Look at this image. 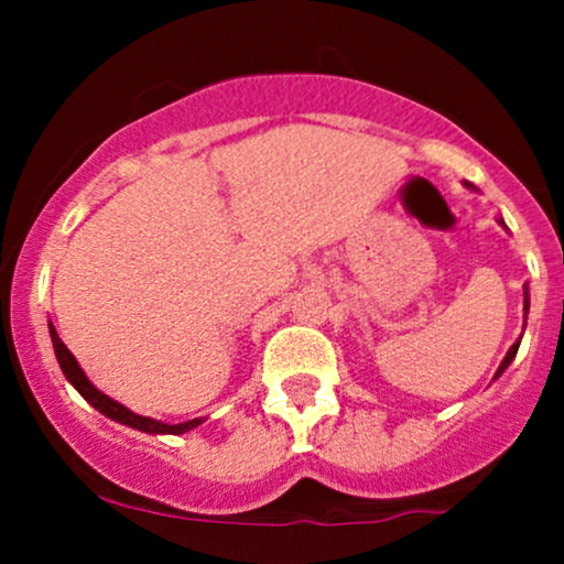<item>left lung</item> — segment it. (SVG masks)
<instances>
[{
  "instance_id": "obj_1",
  "label": "left lung",
  "mask_w": 564,
  "mask_h": 564,
  "mask_svg": "<svg viewBox=\"0 0 564 564\" xmlns=\"http://www.w3.org/2000/svg\"><path fill=\"white\" fill-rule=\"evenodd\" d=\"M467 187H471V191H475V185H471V183H467ZM498 223H501V225H503V219H498ZM503 228H507V225H503ZM522 310H525V315H528V310H530V296H528V286H525V307H522ZM517 349H520V339H517V341H514V345H511V347H509L507 358H503V360H501V366H498L496 377H501V373H503V371H507V368H509V364H511V360H514Z\"/></svg>"
}]
</instances>
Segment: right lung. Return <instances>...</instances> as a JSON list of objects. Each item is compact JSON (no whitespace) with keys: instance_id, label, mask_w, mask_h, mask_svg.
I'll use <instances>...</instances> for the list:
<instances>
[{"instance_id":"add662e5","label":"right lung","mask_w":564,"mask_h":564,"mask_svg":"<svg viewBox=\"0 0 564 564\" xmlns=\"http://www.w3.org/2000/svg\"><path fill=\"white\" fill-rule=\"evenodd\" d=\"M50 336H53L55 358H57V364H61V371L66 373V379L76 387V392H79L89 405L97 408V411H100L102 416L113 419V422H119V424L132 426V430L148 432V435H183V432L196 430V426L204 422V419H191V422H183V424H164V422H156V419H151V416H140V413L129 411V408H124L121 403H116L113 398L102 394L93 384V381L87 379V373H84L82 366L76 364V358H74V355H70V349L63 345V339H61V336H57L53 323H50Z\"/></svg>"}]
</instances>
